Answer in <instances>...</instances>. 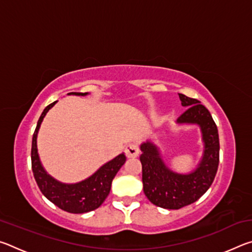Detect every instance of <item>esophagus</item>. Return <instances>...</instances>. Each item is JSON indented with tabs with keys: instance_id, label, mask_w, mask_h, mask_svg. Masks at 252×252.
<instances>
[{
	"instance_id": "1",
	"label": "esophagus",
	"mask_w": 252,
	"mask_h": 252,
	"mask_svg": "<svg viewBox=\"0 0 252 252\" xmlns=\"http://www.w3.org/2000/svg\"><path fill=\"white\" fill-rule=\"evenodd\" d=\"M126 156L127 158H136L139 156V147L135 143H129L126 147Z\"/></svg>"
}]
</instances>
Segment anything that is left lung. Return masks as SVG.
Here are the masks:
<instances>
[{"mask_svg": "<svg viewBox=\"0 0 252 252\" xmlns=\"http://www.w3.org/2000/svg\"><path fill=\"white\" fill-rule=\"evenodd\" d=\"M179 97L187 110L177 123L198 125L202 133L204 149L198 167L187 174L174 172L161 159L156 144L147 141L140 147L144 194L156 206L173 210L195 202L207 192L218 170L220 150L218 129L209 110L197 99L181 93Z\"/></svg>", "mask_w": 252, "mask_h": 252, "instance_id": "left-lung-1", "label": "left lung"}]
</instances>
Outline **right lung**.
I'll return each instance as SVG.
<instances>
[{
  "instance_id": "add662e5",
  "label": "right lung",
  "mask_w": 252,
  "mask_h": 252,
  "mask_svg": "<svg viewBox=\"0 0 252 252\" xmlns=\"http://www.w3.org/2000/svg\"><path fill=\"white\" fill-rule=\"evenodd\" d=\"M67 94L84 96L88 94V92H71ZM58 101L49 104L43 110L33 133L31 160L34 179L44 197L62 210L70 213H84L95 210L104 202V200L109 195L113 178L125 164L126 158L125 153H121L102 165L91 177L78 183L67 185V183H62L51 177L42 167L39 153H37L36 138L45 114Z\"/></svg>"
}]
</instances>
